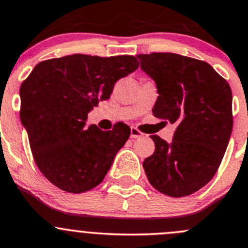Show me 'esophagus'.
<instances>
[{"label":"esophagus","instance_id":"1","mask_svg":"<svg viewBox=\"0 0 248 248\" xmlns=\"http://www.w3.org/2000/svg\"><path fill=\"white\" fill-rule=\"evenodd\" d=\"M140 137H143L142 132L138 131V129L135 128V127H132V128H131V138H140Z\"/></svg>","mask_w":248,"mask_h":248}]
</instances>
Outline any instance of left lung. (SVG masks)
<instances>
[{"label":"left lung","instance_id":"1","mask_svg":"<svg viewBox=\"0 0 248 248\" xmlns=\"http://www.w3.org/2000/svg\"><path fill=\"white\" fill-rule=\"evenodd\" d=\"M156 84L153 115L176 124L170 143L150 136L155 152L143 161L153 187L170 197L197 192L214 177L232 132V94L209 63L170 52L138 55Z\"/></svg>","mask_w":248,"mask_h":248}]
</instances>
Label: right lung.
<instances>
[{
    "label": "right lung",
    "instance_id": "obj_1",
    "mask_svg": "<svg viewBox=\"0 0 248 248\" xmlns=\"http://www.w3.org/2000/svg\"><path fill=\"white\" fill-rule=\"evenodd\" d=\"M138 66L128 55L76 54L40 62L22 83L20 121L34 160L51 184L71 193L101 184L131 128L121 122L112 131L85 127L88 113Z\"/></svg>",
    "mask_w": 248,
    "mask_h": 248
}]
</instances>
